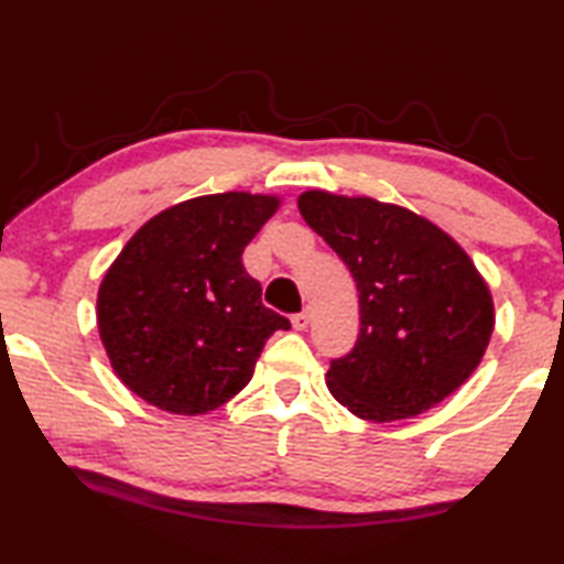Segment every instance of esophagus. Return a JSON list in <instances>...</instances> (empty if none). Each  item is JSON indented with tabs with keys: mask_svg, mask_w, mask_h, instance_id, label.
<instances>
[{
	"mask_svg": "<svg viewBox=\"0 0 564 564\" xmlns=\"http://www.w3.org/2000/svg\"><path fill=\"white\" fill-rule=\"evenodd\" d=\"M291 323H293V328H295V330H305V328H308V323H311V313H308V311L295 313Z\"/></svg>",
	"mask_w": 564,
	"mask_h": 564,
	"instance_id": "esophagus-1",
	"label": "esophagus"
}]
</instances>
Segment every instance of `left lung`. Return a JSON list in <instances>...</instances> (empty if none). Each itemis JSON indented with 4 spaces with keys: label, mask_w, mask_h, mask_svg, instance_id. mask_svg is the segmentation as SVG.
I'll return each instance as SVG.
<instances>
[{
    "label": "left lung",
    "mask_w": 564,
    "mask_h": 564,
    "mask_svg": "<svg viewBox=\"0 0 564 564\" xmlns=\"http://www.w3.org/2000/svg\"><path fill=\"white\" fill-rule=\"evenodd\" d=\"M301 216L358 285L360 333L330 360L328 390L373 423L415 417L480 366L495 328L488 283L433 221L370 196L305 191Z\"/></svg>",
    "instance_id": "1"
}]
</instances>
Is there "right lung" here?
Returning a JSON list of instances; mask_svg holds the SVG:
<instances>
[{
  "mask_svg": "<svg viewBox=\"0 0 564 564\" xmlns=\"http://www.w3.org/2000/svg\"><path fill=\"white\" fill-rule=\"evenodd\" d=\"M281 198L228 191L181 202L139 228L99 285L97 323L113 373L147 403L202 415L248 386L289 318L261 303L243 248Z\"/></svg>",
  "mask_w": 564,
  "mask_h": 564,
  "instance_id": "obj_1",
  "label": "right lung"
}]
</instances>
